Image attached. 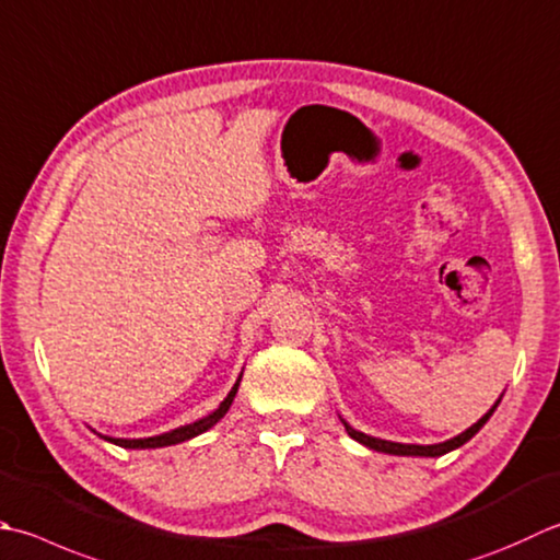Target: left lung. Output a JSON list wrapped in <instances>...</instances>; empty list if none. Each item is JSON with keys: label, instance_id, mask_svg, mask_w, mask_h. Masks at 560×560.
Segmentation results:
<instances>
[{"label": "left lung", "instance_id": "obj_1", "mask_svg": "<svg viewBox=\"0 0 560 560\" xmlns=\"http://www.w3.org/2000/svg\"><path fill=\"white\" fill-rule=\"evenodd\" d=\"M500 405V400L492 405V408L483 415V418H480L474 427H468L466 432H462L458 436H454V440H446V442H442V444H427V446H422V444H398V442H386V440H376V436H369V434H364V432H357L354 427H349L345 420V430H347V434L352 436V440H357L359 444H364V446H369V448H374V452H383V454H393V456H442V454H448V452H454V448H458L462 444H466L470 436H474L480 427H483L488 420H490V415L495 412V408Z\"/></svg>", "mask_w": 560, "mask_h": 560}]
</instances>
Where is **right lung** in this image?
I'll return each mask as SVG.
<instances>
[{"instance_id": "add662e5", "label": "right lung", "mask_w": 560, "mask_h": 560, "mask_svg": "<svg viewBox=\"0 0 560 560\" xmlns=\"http://www.w3.org/2000/svg\"><path fill=\"white\" fill-rule=\"evenodd\" d=\"M240 378H243V376H240ZM240 378H237V383L233 386V390L228 393V398L221 405H218V410H213L211 415H206V418H201V420H196L191 424H184V427H177V430L164 432V434H158V436H148V440H114V436H104V440L106 442H114V444L124 446V448H158V446H170V444H179V442L191 440V436L203 434L206 430H211V427L230 410V405H233V400H235Z\"/></svg>"}]
</instances>
